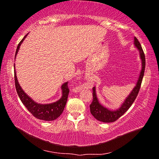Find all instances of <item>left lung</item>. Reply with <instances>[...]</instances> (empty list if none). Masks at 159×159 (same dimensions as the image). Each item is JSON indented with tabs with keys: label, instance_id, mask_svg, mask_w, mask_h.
Wrapping results in <instances>:
<instances>
[{
	"label": "left lung",
	"instance_id": "8db88e82",
	"mask_svg": "<svg viewBox=\"0 0 159 159\" xmlns=\"http://www.w3.org/2000/svg\"><path fill=\"white\" fill-rule=\"evenodd\" d=\"M134 45L138 48V49L140 51V55L141 60H142V70L140 71V77L137 82L136 86L132 90L131 93L129 95V96L127 98L124 103L121 106V107L116 111H111L108 110L101 105L98 102V100L97 98L96 94H95V88H93V101L90 105V113L93 116L95 117L97 120L103 121V122L109 123L114 122L119 119L130 108L132 104L135 101L137 96H138L139 91H140L141 83H142L143 76H144L145 68V53L143 52L140 42L138 39L134 38Z\"/></svg>",
	"mask_w": 159,
	"mask_h": 159
}]
</instances>
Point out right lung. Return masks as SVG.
Wrapping results in <instances>:
<instances>
[{"instance_id": "1", "label": "right lung", "mask_w": 159, "mask_h": 159, "mask_svg": "<svg viewBox=\"0 0 159 159\" xmlns=\"http://www.w3.org/2000/svg\"><path fill=\"white\" fill-rule=\"evenodd\" d=\"M27 34L24 37V38L20 41L18 44L16 51V56L17 52H18L19 47L22 43ZM14 80H15V87L21 101L22 102L24 106L27 108V110L35 117V118L40 119V120L44 121H53L55 120L60 116V115L64 111V109L66 106L67 98H68V95L69 93V89L68 87V82H65L61 86L62 89V97L60 100L55 103L51 104H39L37 103L32 99L28 96L26 93L22 90L19 85L18 80H17L16 76V71H14Z\"/></svg>"}]
</instances>
